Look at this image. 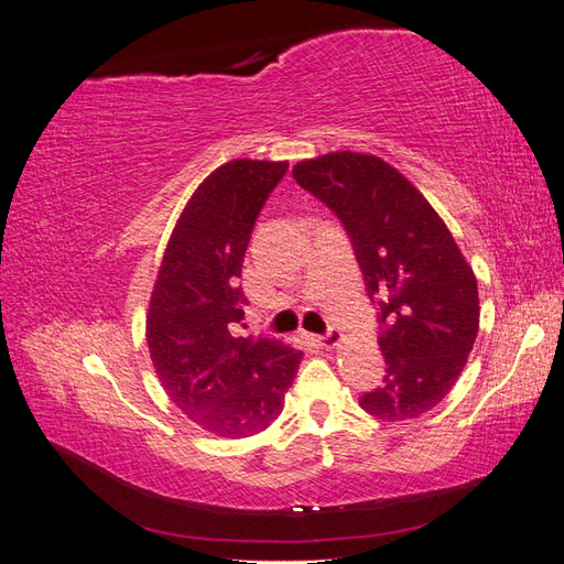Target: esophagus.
Wrapping results in <instances>:
<instances>
[{
	"label": "esophagus",
	"instance_id": "34e87169",
	"mask_svg": "<svg viewBox=\"0 0 564 564\" xmlns=\"http://www.w3.org/2000/svg\"><path fill=\"white\" fill-rule=\"evenodd\" d=\"M340 338H344V334H340L336 327H332L327 334H322V336H313V340H317V344H319L322 348H334V346H338Z\"/></svg>",
	"mask_w": 564,
	"mask_h": 564
}]
</instances>
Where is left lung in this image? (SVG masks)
<instances>
[{
  "label": "left lung",
  "mask_w": 564,
  "mask_h": 564,
  "mask_svg": "<svg viewBox=\"0 0 564 564\" xmlns=\"http://www.w3.org/2000/svg\"><path fill=\"white\" fill-rule=\"evenodd\" d=\"M292 174L340 218L379 303L386 377L360 406L383 421L431 412L464 371L480 327L477 280L445 220L381 158L340 150L303 160Z\"/></svg>",
  "instance_id": "1"
}]
</instances>
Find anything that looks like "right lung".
Instances as JSON below:
<instances>
[{
  "label": "right lung",
  "instance_id": "right-lung-1",
  "mask_svg": "<svg viewBox=\"0 0 564 564\" xmlns=\"http://www.w3.org/2000/svg\"><path fill=\"white\" fill-rule=\"evenodd\" d=\"M286 162L232 160L187 199L150 296L145 336L166 395L218 437L265 431L284 406L303 352L268 336H235L245 319L237 284L268 195Z\"/></svg>",
  "mask_w": 564,
  "mask_h": 564
}]
</instances>
